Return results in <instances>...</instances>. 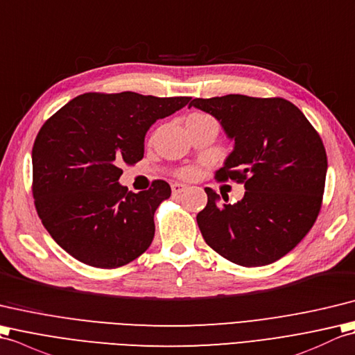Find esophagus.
<instances>
[{
    "mask_svg": "<svg viewBox=\"0 0 355 355\" xmlns=\"http://www.w3.org/2000/svg\"><path fill=\"white\" fill-rule=\"evenodd\" d=\"M185 190H188V187L185 185V184H173L171 185V191H173V194H180V193H184Z\"/></svg>",
    "mask_w": 355,
    "mask_h": 355,
    "instance_id": "esophagus-1",
    "label": "esophagus"
}]
</instances>
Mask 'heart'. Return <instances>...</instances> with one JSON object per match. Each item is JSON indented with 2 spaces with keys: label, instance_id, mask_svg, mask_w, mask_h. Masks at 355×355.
<instances>
[{
  "label": "heart",
  "instance_id": "obj_1",
  "mask_svg": "<svg viewBox=\"0 0 355 355\" xmlns=\"http://www.w3.org/2000/svg\"><path fill=\"white\" fill-rule=\"evenodd\" d=\"M196 173H198V171H196V168H193V167H187V168H184L182 171H180V176L190 179V178H194V176H196Z\"/></svg>",
  "mask_w": 355,
  "mask_h": 355
}]
</instances>
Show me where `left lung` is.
I'll return each instance as SVG.
<instances>
[{
    "mask_svg": "<svg viewBox=\"0 0 355 355\" xmlns=\"http://www.w3.org/2000/svg\"><path fill=\"white\" fill-rule=\"evenodd\" d=\"M188 107L212 115L234 141L220 180L244 182L243 199L227 203L205 188L208 203L198 225L208 246L230 261L258 267L275 263L311 230L320 211L327 153L319 133L284 98L230 94L194 98Z\"/></svg>",
    "mask_w": 355,
    "mask_h": 355,
    "instance_id": "obj_1",
    "label": "left lung"
}]
</instances>
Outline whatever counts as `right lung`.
Returning <instances> with one entry per match:
<instances>
[{"label":"right lung","instance_id":"obj_1","mask_svg":"<svg viewBox=\"0 0 355 355\" xmlns=\"http://www.w3.org/2000/svg\"><path fill=\"white\" fill-rule=\"evenodd\" d=\"M188 101L89 92L44 123L31 152L35 205L45 230L71 257L115 269L148 249L155 211L171 188L155 180L146 191H128L118 182L120 167L143 159L150 125Z\"/></svg>","mask_w":355,"mask_h":355}]
</instances>
